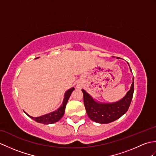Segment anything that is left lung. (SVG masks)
<instances>
[{
	"label": "left lung",
	"instance_id": "8db88e82",
	"mask_svg": "<svg viewBox=\"0 0 156 156\" xmlns=\"http://www.w3.org/2000/svg\"><path fill=\"white\" fill-rule=\"evenodd\" d=\"M130 69L131 71V68ZM82 91L84 96V107L88 117L98 123H109L119 119L127 111L133 95L134 79L133 78L131 89L125 97L115 103H98L94 101L84 90Z\"/></svg>",
	"mask_w": 156,
	"mask_h": 156
}]
</instances>
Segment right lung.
Listing matches in <instances>:
<instances>
[{
	"mask_svg": "<svg viewBox=\"0 0 156 156\" xmlns=\"http://www.w3.org/2000/svg\"><path fill=\"white\" fill-rule=\"evenodd\" d=\"M74 90V88H72L70 89H69V90L66 92L64 95V101H63V103L61 105V107L54 112H51L50 113L46 114L45 115H43V116H41V117H31V116H29L28 114L26 113V112L25 113L27 114L29 117L31 118L32 119H34V121H37L38 122H40V123L51 124V123H54L55 122H58L59 119L63 117V115H64L66 104H67L68 99L69 97H70L72 92Z\"/></svg>",
	"mask_w": 156,
	"mask_h": 156,
	"instance_id": "add662e5",
	"label": "right lung"
}]
</instances>
